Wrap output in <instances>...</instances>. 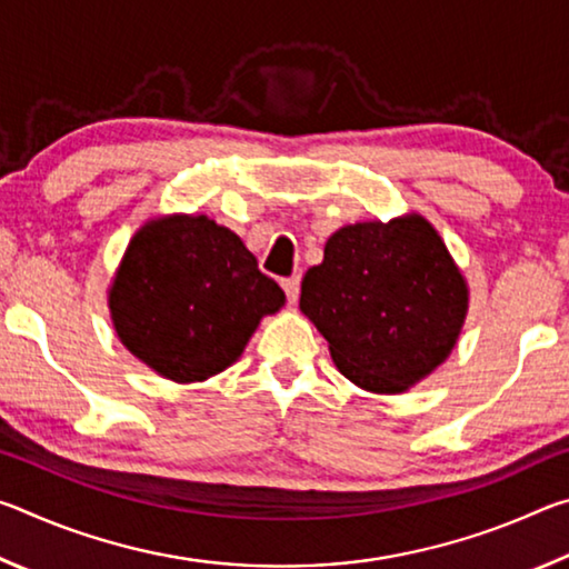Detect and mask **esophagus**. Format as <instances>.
Segmentation results:
<instances>
[{
  "label": "esophagus",
  "mask_w": 569,
  "mask_h": 569,
  "mask_svg": "<svg viewBox=\"0 0 569 569\" xmlns=\"http://www.w3.org/2000/svg\"><path fill=\"white\" fill-rule=\"evenodd\" d=\"M283 291L288 303H296L298 301V293H301V276H291V278H283Z\"/></svg>",
  "instance_id": "obj_1"
}]
</instances>
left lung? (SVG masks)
Segmentation results:
<instances>
[{
  "instance_id": "left-lung-1",
  "label": "left lung",
  "mask_w": 569,
  "mask_h": 569,
  "mask_svg": "<svg viewBox=\"0 0 569 569\" xmlns=\"http://www.w3.org/2000/svg\"><path fill=\"white\" fill-rule=\"evenodd\" d=\"M301 311L346 379L399 393L447 359L467 316V283L421 216L346 226L308 268Z\"/></svg>"
}]
</instances>
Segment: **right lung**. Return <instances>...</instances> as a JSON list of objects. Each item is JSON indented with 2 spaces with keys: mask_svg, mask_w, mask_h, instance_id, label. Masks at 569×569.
I'll list each match as a JSON object with an SVG mask.
<instances>
[{
  "mask_svg": "<svg viewBox=\"0 0 569 569\" xmlns=\"http://www.w3.org/2000/svg\"><path fill=\"white\" fill-rule=\"evenodd\" d=\"M286 296L233 230L206 216L150 220L130 240L110 291L120 341L166 379L188 383L243 353Z\"/></svg>",
  "mask_w": 569,
  "mask_h": 569,
  "instance_id": "obj_1",
  "label": "right lung"
}]
</instances>
